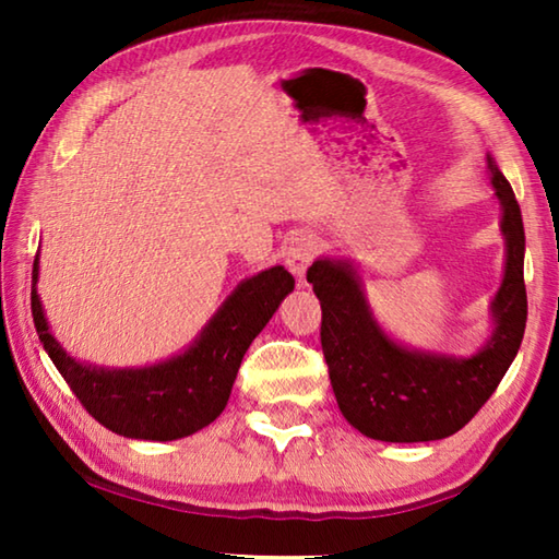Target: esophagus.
<instances>
[{"mask_svg": "<svg viewBox=\"0 0 559 559\" xmlns=\"http://www.w3.org/2000/svg\"><path fill=\"white\" fill-rule=\"evenodd\" d=\"M316 251H318V241L313 234H300L290 241L286 251V266L298 281H302V276H306L308 266L316 259Z\"/></svg>", "mask_w": 559, "mask_h": 559, "instance_id": "34e87169", "label": "esophagus"}]
</instances>
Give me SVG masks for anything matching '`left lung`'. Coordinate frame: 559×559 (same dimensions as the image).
Wrapping results in <instances>:
<instances>
[{
    "label": "left lung",
    "mask_w": 559,
    "mask_h": 559,
    "mask_svg": "<svg viewBox=\"0 0 559 559\" xmlns=\"http://www.w3.org/2000/svg\"><path fill=\"white\" fill-rule=\"evenodd\" d=\"M488 177L500 204L506 271L490 302L493 333L478 353L456 357L396 343L377 323L355 263L318 259L308 269L323 308L320 343L330 384L340 412L367 439L416 443L451 437L488 402L518 355L527 320L523 216L490 155Z\"/></svg>",
    "instance_id": "obj_1"
}]
</instances>
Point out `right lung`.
Returning <instances> with one entry per match:
<instances>
[{
    "label": "right lung",
    "instance_id": "1",
    "mask_svg": "<svg viewBox=\"0 0 559 559\" xmlns=\"http://www.w3.org/2000/svg\"><path fill=\"white\" fill-rule=\"evenodd\" d=\"M36 281L39 257L32 273V316L56 370L93 419L120 437L145 441H175L210 427L229 402L246 349L296 286L283 266L243 278L185 353L118 370L81 362L66 353L49 330Z\"/></svg>",
    "mask_w": 559,
    "mask_h": 559
}]
</instances>
